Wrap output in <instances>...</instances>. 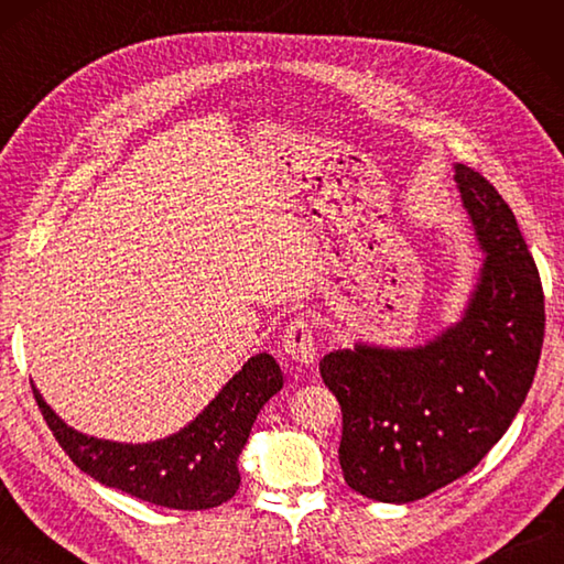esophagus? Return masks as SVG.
<instances>
[{
  "mask_svg": "<svg viewBox=\"0 0 564 564\" xmlns=\"http://www.w3.org/2000/svg\"><path fill=\"white\" fill-rule=\"evenodd\" d=\"M283 351L291 356L295 364L310 366L315 364L317 346H315V332L307 317H295L283 332Z\"/></svg>",
  "mask_w": 564,
  "mask_h": 564,
  "instance_id": "esophagus-1",
  "label": "esophagus"
}]
</instances>
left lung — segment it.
Listing matches in <instances>:
<instances>
[{
  "label": "left lung",
  "mask_w": 564,
  "mask_h": 564,
  "mask_svg": "<svg viewBox=\"0 0 564 564\" xmlns=\"http://www.w3.org/2000/svg\"><path fill=\"white\" fill-rule=\"evenodd\" d=\"M455 182L487 254L463 319L419 349L358 344L319 361L341 406L344 480L390 505L436 492L485 458L543 349V283L517 218L480 172L455 164Z\"/></svg>",
  "instance_id": "1"
}]
</instances>
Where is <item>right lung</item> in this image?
Wrapping results in <instances>:
<instances>
[{
    "mask_svg": "<svg viewBox=\"0 0 564 564\" xmlns=\"http://www.w3.org/2000/svg\"><path fill=\"white\" fill-rule=\"evenodd\" d=\"M281 388L283 373L273 356H251L186 429L138 446L84 436L69 429L35 388L33 398L55 441L82 473L150 505L203 511L235 497L239 487L237 458L251 424Z\"/></svg>",
    "mask_w": 564,
    "mask_h": 564,
    "instance_id": "obj_1",
    "label": "right lung"
}]
</instances>
